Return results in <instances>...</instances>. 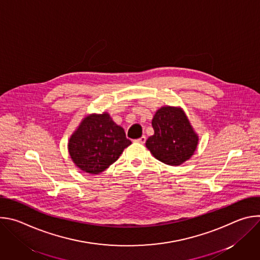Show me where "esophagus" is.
Here are the masks:
<instances>
[{"mask_svg": "<svg viewBox=\"0 0 260 260\" xmlns=\"http://www.w3.org/2000/svg\"><path fill=\"white\" fill-rule=\"evenodd\" d=\"M136 142H137V143H140V144H144V143L146 142V137H145V136H142L141 138L137 139Z\"/></svg>", "mask_w": 260, "mask_h": 260, "instance_id": "34e87169", "label": "esophagus"}]
</instances>
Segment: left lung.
Returning a JSON list of instances; mask_svg holds the SVG:
<instances>
[{
    "mask_svg": "<svg viewBox=\"0 0 260 260\" xmlns=\"http://www.w3.org/2000/svg\"><path fill=\"white\" fill-rule=\"evenodd\" d=\"M152 126L154 135L148 138L146 147L159 161L179 166L194 153L199 138L180 108L167 106L157 110Z\"/></svg>",
    "mask_w": 260,
    "mask_h": 260,
    "instance_id": "8db88e82",
    "label": "left lung"
}]
</instances>
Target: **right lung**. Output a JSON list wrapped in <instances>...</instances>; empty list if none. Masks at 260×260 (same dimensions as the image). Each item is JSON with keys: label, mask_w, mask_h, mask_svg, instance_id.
<instances>
[{"label": "right lung", "mask_w": 260, "mask_h": 260, "mask_svg": "<svg viewBox=\"0 0 260 260\" xmlns=\"http://www.w3.org/2000/svg\"><path fill=\"white\" fill-rule=\"evenodd\" d=\"M132 144L124 129L108 113L85 117L69 141V153L85 173L100 174L115 162Z\"/></svg>", "instance_id": "1"}]
</instances>
